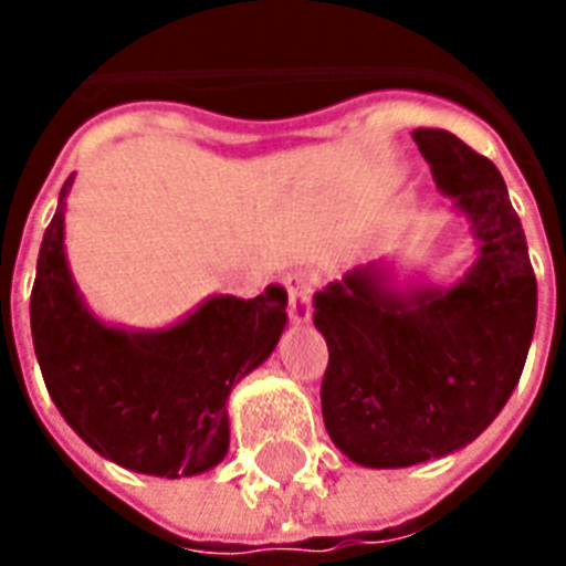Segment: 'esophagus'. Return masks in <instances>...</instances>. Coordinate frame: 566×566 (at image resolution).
<instances>
[{"label": "esophagus", "mask_w": 566, "mask_h": 566, "mask_svg": "<svg viewBox=\"0 0 566 566\" xmlns=\"http://www.w3.org/2000/svg\"><path fill=\"white\" fill-rule=\"evenodd\" d=\"M284 287H287V296H291V317L293 323H308L311 319V296H314V287H317V275L308 273V270H293L284 279Z\"/></svg>", "instance_id": "1"}]
</instances>
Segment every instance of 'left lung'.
Returning a JSON list of instances; mask_svg holds the SVG:
<instances>
[{"label":"left lung","instance_id":"left-lung-1","mask_svg":"<svg viewBox=\"0 0 566 566\" xmlns=\"http://www.w3.org/2000/svg\"><path fill=\"white\" fill-rule=\"evenodd\" d=\"M440 193L473 231L475 264L452 287L390 284L385 264L355 266L314 293L326 337L323 422L349 461L422 464L467 447L505 408L535 335L537 282L500 170L443 128H417Z\"/></svg>","mask_w":566,"mask_h":566}]
</instances>
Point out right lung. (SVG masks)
Instances as JSON below:
<instances>
[{"mask_svg":"<svg viewBox=\"0 0 566 566\" xmlns=\"http://www.w3.org/2000/svg\"><path fill=\"white\" fill-rule=\"evenodd\" d=\"M73 176L40 243L31 337L40 373L70 429L114 464L146 475H196L229 452V394L264 364L287 323V291L211 296L158 332L105 326L78 296L64 255Z\"/></svg>","mask_w":566,"mask_h":566,"instance_id":"obj_1","label":"right lung"}]
</instances>
